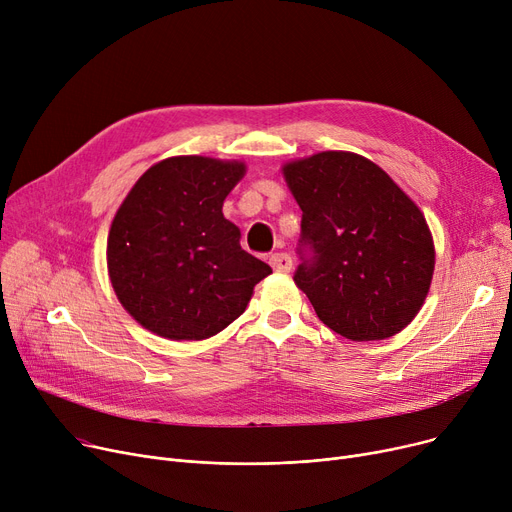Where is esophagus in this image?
Here are the masks:
<instances>
[{
    "label": "esophagus",
    "mask_w": 512,
    "mask_h": 512,
    "mask_svg": "<svg viewBox=\"0 0 512 512\" xmlns=\"http://www.w3.org/2000/svg\"><path fill=\"white\" fill-rule=\"evenodd\" d=\"M270 265L274 267V272L288 274L290 267H292V259H290V255H286V253H274V255L270 257Z\"/></svg>",
    "instance_id": "obj_1"
}]
</instances>
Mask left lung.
I'll list each match as a JSON object with an SVG mask.
<instances>
[{"instance_id":"left-lung-1","label":"left lung","mask_w":512,"mask_h":512,"mask_svg":"<svg viewBox=\"0 0 512 512\" xmlns=\"http://www.w3.org/2000/svg\"><path fill=\"white\" fill-rule=\"evenodd\" d=\"M313 259L297 284L336 334L384 340L405 330L432 286L436 249L417 203L371 159L321 151L282 166Z\"/></svg>"}]
</instances>
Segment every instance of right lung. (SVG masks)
Wrapping results in <instances>:
<instances>
[{
    "label": "right lung",
    "mask_w": 512,
    "mask_h": 512,
    "mask_svg": "<svg viewBox=\"0 0 512 512\" xmlns=\"http://www.w3.org/2000/svg\"><path fill=\"white\" fill-rule=\"evenodd\" d=\"M245 174V161L176 155L130 188L107 234V274L145 330L176 342L211 338L272 274L242 251L238 226L222 213Z\"/></svg>",
    "instance_id": "right-lung-1"
}]
</instances>
